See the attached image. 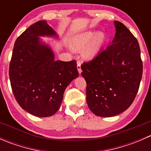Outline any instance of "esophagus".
<instances>
[{
	"label": "esophagus",
	"mask_w": 151,
	"mask_h": 151,
	"mask_svg": "<svg viewBox=\"0 0 151 151\" xmlns=\"http://www.w3.org/2000/svg\"><path fill=\"white\" fill-rule=\"evenodd\" d=\"M77 70H78L79 74H80V73L82 72L81 66H80V65H81V62H80V60H77Z\"/></svg>",
	"instance_id": "esophagus-1"
}]
</instances>
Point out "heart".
<instances>
[{
    "instance_id": "heart-1",
    "label": "heart",
    "mask_w": 151,
    "mask_h": 151,
    "mask_svg": "<svg viewBox=\"0 0 151 151\" xmlns=\"http://www.w3.org/2000/svg\"><path fill=\"white\" fill-rule=\"evenodd\" d=\"M104 39V33L88 31L77 36L74 40L73 45L78 50H83L87 46L84 51V56L86 58H92L99 51Z\"/></svg>"
}]
</instances>
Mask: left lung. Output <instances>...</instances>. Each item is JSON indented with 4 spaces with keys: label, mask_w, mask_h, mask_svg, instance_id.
Listing matches in <instances>:
<instances>
[{
    "label": "left lung",
    "mask_w": 151,
    "mask_h": 151,
    "mask_svg": "<svg viewBox=\"0 0 151 151\" xmlns=\"http://www.w3.org/2000/svg\"><path fill=\"white\" fill-rule=\"evenodd\" d=\"M112 43L81 65L86 101L93 113L112 117L127 109L136 97L142 76L139 43L122 22L115 21Z\"/></svg>",
    "instance_id": "1"
}]
</instances>
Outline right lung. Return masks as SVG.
<instances>
[{
  "instance_id": "right-lung-1",
  "label": "right lung",
  "mask_w": 151,
  "mask_h": 151,
  "mask_svg": "<svg viewBox=\"0 0 151 151\" xmlns=\"http://www.w3.org/2000/svg\"><path fill=\"white\" fill-rule=\"evenodd\" d=\"M55 36L45 20L33 24L18 36L10 60L9 79L19 106L38 117H49L59 109L68 85L79 75L76 60H55L38 36Z\"/></svg>"
}]
</instances>
